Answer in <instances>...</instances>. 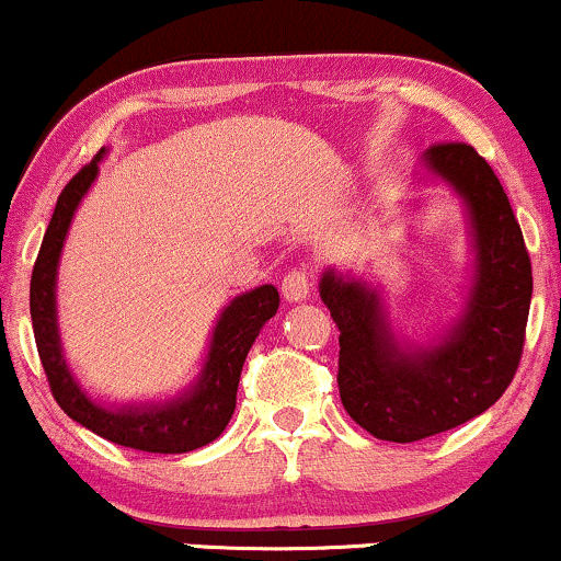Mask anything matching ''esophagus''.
Returning a JSON list of instances; mask_svg holds the SVG:
<instances>
[{
	"instance_id": "34e87169",
	"label": "esophagus",
	"mask_w": 561,
	"mask_h": 561,
	"mask_svg": "<svg viewBox=\"0 0 561 561\" xmlns=\"http://www.w3.org/2000/svg\"><path fill=\"white\" fill-rule=\"evenodd\" d=\"M308 293H311V274L306 268H293V272L285 274V279H282V295L289 302L306 300Z\"/></svg>"
}]
</instances>
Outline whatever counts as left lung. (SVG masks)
<instances>
[{
  "label": "left lung",
  "mask_w": 561,
  "mask_h": 561,
  "mask_svg": "<svg viewBox=\"0 0 561 561\" xmlns=\"http://www.w3.org/2000/svg\"><path fill=\"white\" fill-rule=\"evenodd\" d=\"M424 163L465 199L474 248L465 311L440 343H398L379 289L366 282L334 268L319 282L340 330V401L366 433L390 443L446 433L504 396L523 358L533 298L523 229L485 158L474 147L448 141L430 147Z\"/></svg>",
  "instance_id": "8db88e82"
}]
</instances>
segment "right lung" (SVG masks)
Wrapping results in <instances>:
<instances>
[{
	"label": "right lung",
	"instance_id": "add662e5",
	"mask_svg": "<svg viewBox=\"0 0 561 561\" xmlns=\"http://www.w3.org/2000/svg\"><path fill=\"white\" fill-rule=\"evenodd\" d=\"M102 152L92 163L83 165L60 192L53 221L36 255L34 274H31V321H34L38 358H42L57 405L81 427L124 448L147 450V454H186V450L214 443L229 424L237 405L242 364L263 324L279 308V293L274 285H261L237 295L224 308L216 321L203 369L192 388L179 398L165 403L121 405V409L96 403L87 390H81L66 364L60 330H57L55 287L62 242H66L81 197L96 179Z\"/></svg>",
	"mask_w": 561,
	"mask_h": 561
}]
</instances>
